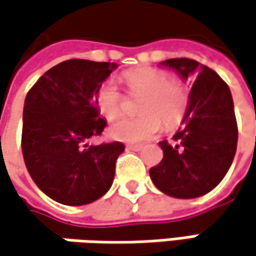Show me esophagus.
Segmentation results:
<instances>
[{
  "label": "esophagus",
  "mask_w": 256,
  "mask_h": 256,
  "mask_svg": "<svg viewBox=\"0 0 256 256\" xmlns=\"http://www.w3.org/2000/svg\"><path fill=\"white\" fill-rule=\"evenodd\" d=\"M128 148L132 150H140L143 146L142 144H136V143H130V144H128Z\"/></svg>",
  "instance_id": "esophagus-1"
}]
</instances>
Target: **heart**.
I'll return each instance as SVG.
<instances>
[{
  "label": "heart",
  "mask_w": 256,
  "mask_h": 256,
  "mask_svg": "<svg viewBox=\"0 0 256 256\" xmlns=\"http://www.w3.org/2000/svg\"><path fill=\"white\" fill-rule=\"evenodd\" d=\"M123 80L132 94H142L138 117H123L110 128V136L123 142H140L154 138L162 128L180 126L190 107L187 86L158 68H136L124 72ZM94 101L100 114L108 122L118 117L123 108V96L113 80L98 85Z\"/></svg>",
  "instance_id": "heart-1"
}]
</instances>
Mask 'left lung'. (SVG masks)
Returning <instances> with one entry per match:
<instances>
[{
	"label": "left lung",
	"mask_w": 256,
	"mask_h": 256,
	"mask_svg": "<svg viewBox=\"0 0 256 256\" xmlns=\"http://www.w3.org/2000/svg\"><path fill=\"white\" fill-rule=\"evenodd\" d=\"M187 81L190 107L186 124L174 134V142H159L164 158L149 175L159 191L176 198H196L207 194L224 178L232 165L238 124L228 84L206 65L188 58L162 62Z\"/></svg>",
	"instance_id": "1"
}]
</instances>
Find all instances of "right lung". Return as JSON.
Here are the masks:
<instances>
[{
    "label": "right lung",
    "mask_w": 256,
    "mask_h": 256,
    "mask_svg": "<svg viewBox=\"0 0 256 256\" xmlns=\"http://www.w3.org/2000/svg\"><path fill=\"white\" fill-rule=\"evenodd\" d=\"M117 64L69 59L44 72L27 92L22 149L27 171L48 197L84 206L113 184L120 142L88 144L106 128L94 96Z\"/></svg>",
    "instance_id": "obj_1"
}]
</instances>
